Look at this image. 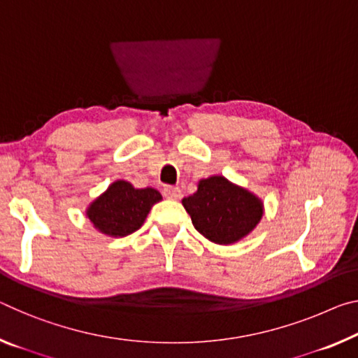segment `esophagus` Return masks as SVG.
Instances as JSON below:
<instances>
[{"label":"esophagus","instance_id":"34e87169","mask_svg":"<svg viewBox=\"0 0 358 358\" xmlns=\"http://www.w3.org/2000/svg\"><path fill=\"white\" fill-rule=\"evenodd\" d=\"M164 196L170 201H178L181 197V189L178 186H166V188H164Z\"/></svg>","mask_w":358,"mask_h":358}]
</instances>
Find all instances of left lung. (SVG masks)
Returning a JSON list of instances; mask_svg holds the SVG:
<instances>
[{
	"mask_svg": "<svg viewBox=\"0 0 358 358\" xmlns=\"http://www.w3.org/2000/svg\"><path fill=\"white\" fill-rule=\"evenodd\" d=\"M181 203L194 228L220 245H231L250 234L264 212L259 197L221 175L201 180L194 194Z\"/></svg>",
	"mask_w": 358,
	"mask_h": 358,
	"instance_id": "1",
	"label": "left lung"
}]
</instances>
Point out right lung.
<instances>
[{
    "label": "right lung",
    "mask_w": 358,
    "mask_h": 358,
    "mask_svg": "<svg viewBox=\"0 0 358 358\" xmlns=\"http://www.w3.org/2000/svg\"><path fill=\"white\" fill-rule=\"evenodd\" d=\"M162 199L155 188H134L132 183L117 180L108 186L86 210L95 229L111 237H124L141 228L151 207Z\"/></svg>",
    "instance_id": "obj_1"
}]
</instances>
